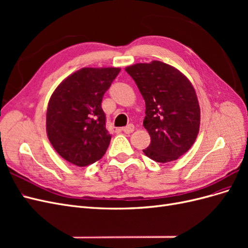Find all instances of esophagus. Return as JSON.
I'll list each match as a JSON object with an SVG mask.
<instances>
[{
    "mask_svg": "<svg viewBox=\"0 0 248 248\" xmlns=\"http://www.w3.org/2000/svg\"><path fill=\"white\" fill-rule=\"evenodd\" d=\"M124 133H131L133 130H134V126L132 125V124H128L127 126H125V127H122V129H121Z\"/></svg>",
    "mask_w": 248,
    "mask_h": 248,
    "instance_id": "esophagus-1",
    "label": "esophagus"
}]
</instances>
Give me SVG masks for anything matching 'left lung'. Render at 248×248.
<instances>
[{
	"label": "left lung",
	"instance_id": "left-lung-1",
	"mask_svg": "<svg viewBox=\"0 0 248 248\" xmlns=\"http://www.w3.org/2000/svg\"><path fill=\"white\" fill-rule=\"evenodd\" d=\"M146 102L144 126L151 144L142 152L157 162H170L185 154L200 129V106L191 82L175 67L152 61L125 69Z\"/></svg>",
	"mask_w": 248,
	"mask_h": 248
}]
</instances>
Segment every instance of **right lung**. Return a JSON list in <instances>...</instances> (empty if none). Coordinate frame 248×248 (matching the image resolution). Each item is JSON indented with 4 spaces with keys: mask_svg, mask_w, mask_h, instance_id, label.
Wrapping results in <instances>:
<instances>
[{
    "mask_svg": "<svg viewBox=\"0 0 248 248\" xmlns=\"http://www.w3.org/2000/svg\"><path fill=\"white\" fill-rule=\"evenodd\" d=\"M119 72L120 68H82L65 78L50 97L48 140L74 166L87 167L107 152L111 137L101 102Z\"/></svg>",
    "mask_w": 248,
    "mask_h": 248,
    "instance_id": "add662e5",
    "label": "right lung"
}]
</instances>
